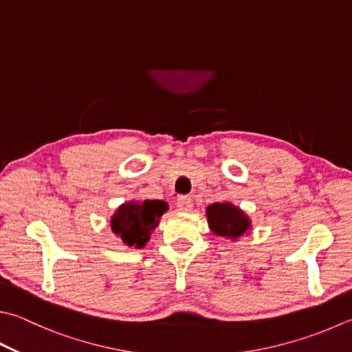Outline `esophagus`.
Masks as SVG:
<instances>
[{"label":"esophagus","mask_w":352,"mask_h":352,"mask_svg":"<svg viewBox=\"0 0 352 352\" xmlns=\"http://www.w3.org/2000/svg\"><path fill=\"white\" fill-rule=\"evenodd\" d=\"M176 205L181 211H190L191 207H193V201H191L190 196H179Z\"/></svg>","instance_id":"34e87169"}]
</instances>
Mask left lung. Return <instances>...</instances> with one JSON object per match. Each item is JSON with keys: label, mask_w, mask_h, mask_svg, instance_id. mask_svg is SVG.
Returning <instances> with one entry per match:
<instances>
[{"label": "left lung", "mask_w": 352, "mask_h": 352, "mask_svg": "<svg viewBox=\"0 0 352 352\" xmlns=\"http://www.w3.org/2000/svg\"><path fill=\"white\" fill-rule=\"evenodd\" d=\"M210 228L214 234L227 239H237L247 233L251 223L242 210L228 202L213 204L207 208Z\"/></svg>", "instance_id": "1"}]
</instances>
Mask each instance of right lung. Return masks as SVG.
Instances as JSON below:
<instances>
[{
    "label": "right lung",
    "instance_id": "add662e5",
    "mask_svg": "<svg viewBox=\"0 0 352 352\" xmlns=\"http://www.w3.org/2000/svg\"><path fill=\"white\" fill-rule=\"evenodd\" d=\"M168 205L164 201L129 202L118 208L110 221L111 231L129 247L142 248Z\"/></svg>",
    "mask_w": 352,
    "mask_h": 352
}]
</instances>
